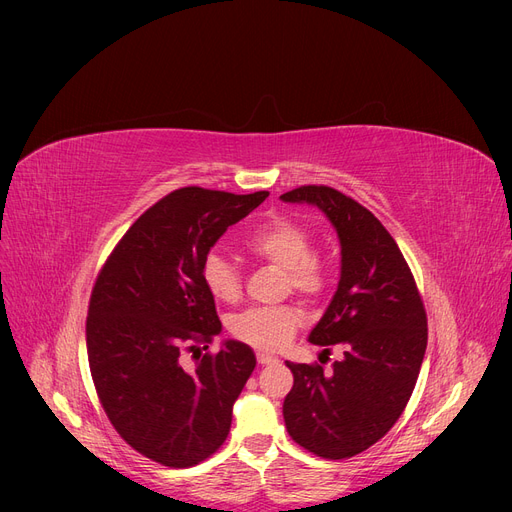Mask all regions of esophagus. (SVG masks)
Segmentation results:
<instances>
[{
    "label": "esophagus",
    "mask_w": 512,
    "mask_h": 512,
    "mask_svg": "<svg viewBox=\"0 0 512 512\" xmlns=\"http://www.w3.org/2000/svg\"><path fill=\"white\" fill-rule=\"evenodd\" d=\"M257 361H259V365H274V363H278L276 357L267 355V353H257Z\"/></svg>",
    "instance_id": "34e87169"
}]
</instances>
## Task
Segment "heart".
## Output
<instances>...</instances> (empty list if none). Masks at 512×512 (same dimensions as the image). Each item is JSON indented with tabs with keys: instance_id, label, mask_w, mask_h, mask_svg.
Here are the masks:
<instances>
[{
	"instance_id": "1",
	"label": "heart",
	"mask_w": 512,
	"mask_h": 512,
	"mask_svg": "<svg viewBox=\"0 0 512 512\" xmlns=\"http://www.w3.org/2000/svg\"><path fill=\"white\" fill-rule=\"evenodd\" d=\"M245 247L259 259L274 263L286 272V288L309 301L324 297L330 286L332 270L326 259L313 253L315 234L303 222L292 218H274L255 228ZM201 278L213 299L234 303L242 290L240 267L220 255L207 253L201 263ZM301 326V315L294 307H253L230 319V334L259 351H278Z\"/></svg>"
}]
</instances>
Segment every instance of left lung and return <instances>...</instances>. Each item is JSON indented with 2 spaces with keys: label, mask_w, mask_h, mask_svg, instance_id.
<instances>
[{
  "label": "left lung",
  "mask_w": 512,
  "mask_h": 512,
  "mask_svg": "<svg viewBox=\"0 0 512 512\" xmlns=\"http://www.w3.org/2000/svg\"><path fill=\"white\" fill-rule=\"evenodd\" d=\"M328 215L342 247L334 299L309 340L342 348L324 371L290 363L284 398L290 438L321 459L340 461L382 440L405 411L427 346V315L409 263L375 215L332 186L305 184L280 197Z\"/></svg>",
  "instance_id": "obj_1"
}]
</instances>
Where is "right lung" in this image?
Returning a JSON list of instances; mask_svg holds the SVG:
<instances>
[{
  "label": "right lung",
  "instance_id": "right-lung-1",
  "mask_svg": "<svg viewBox=\"0 0 512 512\" xmlns=\"http://www.w3.org/2000/svg\"><path fill=\"white\" fill-rule=\"evenodd\" d=\"M267 195L178 188L126 230L97 274L87 355L99 402L120 438L164 467H195L226 442L257 365L236 340L203 353L222 324L201 263ZM186 354L195 368L183 365Z\"/></svg>",
  "mask_w": 512,
  "mask_h": 512
}]
</instances>
